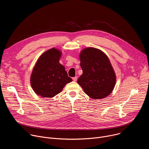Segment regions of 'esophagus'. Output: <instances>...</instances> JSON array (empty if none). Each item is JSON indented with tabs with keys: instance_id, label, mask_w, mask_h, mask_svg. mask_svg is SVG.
Segmentation results:
<instances>
[{
	"instance_id": "obj_1",
	"label": "esophagus",
	"mask_w": 149,
	"mask_h": 149,
	"mask_svg": "<svg viewBox=\"0 0 149 149\" xmlns=\"http://www.w3.org/2000/svg\"><path fill=\"white\" fill-rule=\"evenodd\" d=\"M72 79H73L74 81H77V77H73V78H72Z\"/></svg>"
}]
</instances>
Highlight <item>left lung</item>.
I'll return each mask as SVG.
<instances>
[{
	"mask_svg": "<svg viewBox=\"0 0 149 149\" xmlns=\"http://www.w3.org/2000/svg\"><path fill=\"white\" fill-rule=\"evenodd\" d=\"M79 58L82 74L77 82L85 93L95 100L110 95L116 77L107 55L98 49L87 48L81 52Z\"/></svg>",
	"mask_w": 149,
	"mask_h": 149,
	"instance_id": "8db88e82",
	"label": "left lung"
}]
</instances>
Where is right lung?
<instances>
[{
  "label": "right lung",
  "mask_w": 149,
  "mask_h": 149,
  "mask_svg": "<svg viewBox=\"0 0 149 149\" xmlns=\"http://www.w3.org/2000/svg\"><path fill=\"white\" fill-rule=\"evenodd\" d=\"M61 56L59 50L52 48L38 59L31 76V84L38 95L53 97L72 81L68 76L64 67L59 62Z\"/></svg>",
  "instance_id": "add662e5"
}]
</instances>
